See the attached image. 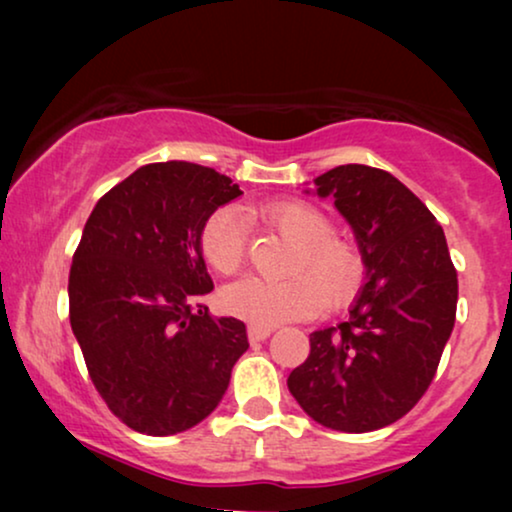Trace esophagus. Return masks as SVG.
Wrapping results in <instances>:
<instances>
[{"label":"esophagus","mask_w":512,"mask_h":512,"mask_svg":"<svg viewBox=\"0 0 512 512\" xmlns=\"http://www.w3.org/2000/svg\"><path fill=\"white\" fill-rule=\"evenodd\" d=\"M247 333H249V340H251V342H261V340H265V338H270L272 328H270V326H256V324H251Z\"/></svg>","instance_id":"esophagus-1"}]
</instances>
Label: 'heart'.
<instances>
[{
  "label": "heart",
  "instance_id": "obj_1",
  "mask_svg": "<svg viewBox=\"0 0 512 512\" xmlns=\"http://www.w3.org/2000/svg\"><path fill=\"white\" fill-rule=\"evenodd\" d=\"M251 219L275 228L296 244L289 279H242L221 291V307L230 317L256 326L307 319L328 303L345 305L363 282V256L354 242L333 235V221L303 200H277L251 209ZM200 254L219 275H235L247 258V223L233 207L209 214L200 230Z\"/></svg>",
  "mask_w": 512,
  "mask_h": 512
}]
</instances>
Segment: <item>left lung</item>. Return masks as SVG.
Segmentation results:
<instances>
[{"instance_id":"8db88e82","label":"left lung","mask_w":512,"mask_h":512,"mask_svg":"<svg viewBox=\"0 0 512 512\" xmlns=\"http://www.w3.org/2000/svg\"><path fill=\"white\" fill-rule=\"evenodd\" d=\"M314 186L352 226L368 279L347 321L310 335L286 384L321 426L375 431L429 389L457 317V270L436 216L394 174L340 165Z\"/></svg>"}]
</instances>
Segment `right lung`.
I'll list each match as a JSON object with an SVG mask.
<instances>
[{"label":"right lung","instance_id":"1","mask_svg":"<svg viewBox=\"0 0 512 512\" xmlns=\"http://www.w3.org/2000/svg\"><path fill=\"white\" fill-rule=\"evenodd\" d=\"M240 186L212 167L153 163L104 193L69 270V321L90 380L125 426L172 436L200 424L249 349L247 326L212 317L200 230Z\"/></svg>","mask_w":512,"mask_h":512}]
</instances>
